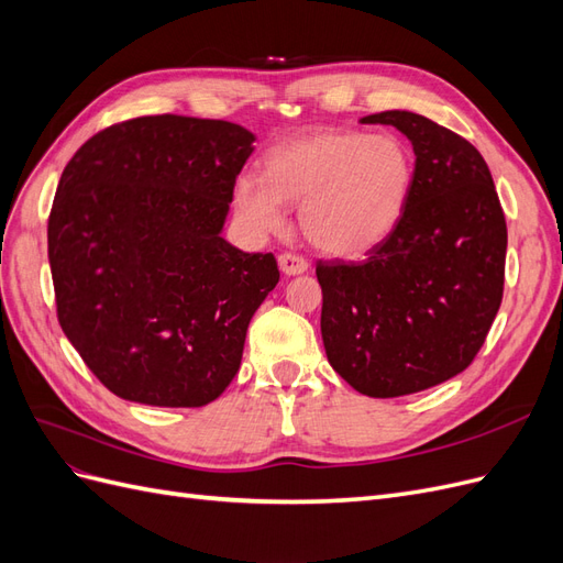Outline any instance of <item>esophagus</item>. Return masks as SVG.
I'll list each match as a JSON object with an SVG mask.
<instances>
[{
  "label": "esophagus",
  "instance_id": "esophagus-1",
  "mask_svg": "<svg viewBox=\"0 0 563 563\" xmlns=\"http://www.w3.org/2000/svg\"><path fill=\"white\" fill-rule=\"evenodd\" d=\"M279 267L284 275H302V272H308V261L302 258V255H296V253H282L279 255Z\"/></svg>",
  "mask_w": 563,
  "mask_h": 563
}]
</instances>
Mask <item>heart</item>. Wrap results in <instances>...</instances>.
<instances>
[{
	"mask_svg": "<svg viewBox=\"0 0 563 563\" xmlns=\"http://www.w3.org/2000/svg\"><path fill=\"white\" fill-rule=\"evenodd\" d=\"M411 185L413 162L395 135L327 129L269 147L263 178L234 183V209L265 236L284 230V203H294L319 251L352 258L397 228Z\"/></svg>",
	"mask_w": 563,
	"mask_h": 563,
	"instance_id": "obj_1",
	"label": "heart"
}]
</instances>
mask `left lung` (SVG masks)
I'll list each match as a JSON object with an SVG mask.
<instances>
[{"label": "left lung", "mask_w": 563, "mask_h": 563, "mask_svg": "<svg viewBox=\"0 0 563 563\" xmlns=\"http://www.w3.org/2000/svg\"><path fill=\"white\" fill-rule=\"evenodd\" d=\"M362 124L411 141L413 185L366 261L317 263L321 338L340 378L389 399L457 376L482 350L503 302L507 225L488 166L463 135L406 110Z\"/></svg>", "instance_id": "1"}]
</instances>
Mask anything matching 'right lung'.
Here are the masks:
<instances>
[{
	"label": "right lung",
	"mask_w": 563,
	"mask_h": 563,
	"mask_svg": "<svg viewBox=\"0 0 563 563\" xmlns=\"http://www.w3.org/2000/svg\"><path fill=\"white\" fill-rule=\"evenodd\" d=\"M253 141L223 119L155 114L67 162L48 216L56 310L112 395L197 408L240 371L249 321L279 282L275 255L220 234Z\"/></svg>",
	"instance_id": "add662e5"
}]
</instances>
